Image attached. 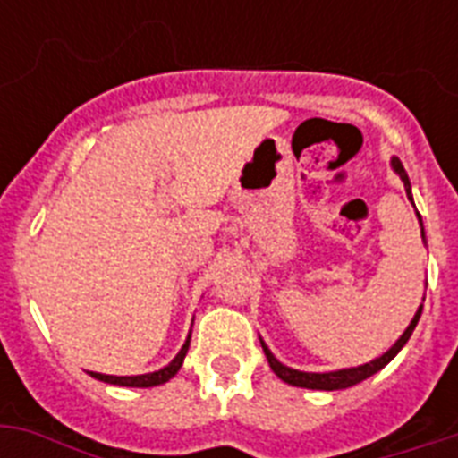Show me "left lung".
I'll use <instances>...</instances> for the list:
<instances>
[{
  "label": "left lung",
  "mask_w": 458,
  "mask_h": 458,
  "mask_svg": "<svg viewBox=\"0 0 458 458\" xmlns=\"http://www.w3.org/2000/svg\"><path fill=\"white\" fill-rule=\"evenodd\" d=\"M392 171L397 173L399 178H402V182H404V190H406V197H409V201L413 204V194H411V182H409V175H406L404 165H402V161H399L397 157H392ZM413 208H416V204H413ZM416 216H419V223H420V237H423V242H426V233H423V221H420V214L416 211ZM426 300V297H423ZM420 311H423V304L419 306V311L413 313L411 323L406 326V330L402 333V337H399L394 344H392L387 352H385L383 356H377V359H373V361L369 363H361V366H352V369H340V370H326V373H306V370H297V369H290V366H285L283 361H278L276 356H273V352L268 349V344H266L261 337V347H264V354L266 359H268V366L273 369V373L283 380V383L287 385H294V387H306V390H323V392H333V390H347V387H352V385L361 383V380H366V377L376 376L377 370L385 369L387 363L394 359V356L399 354V349L404 347L406 342H409V337H411L413 327H416V323H419L420 318Z\"/></svg>",
  "instance_id": "obj_1"
}]
</instances>
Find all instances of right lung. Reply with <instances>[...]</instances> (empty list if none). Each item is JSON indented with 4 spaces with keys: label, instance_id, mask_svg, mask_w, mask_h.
Returning <instances> with one entry per match:
<instances>
[{
    "label": "right lung",
    "instance_id": "add662e5",
    "mask_svg": "<svg viewBox=\"0 0 458 458\" xmlns=\"http://www.w3.org/2000/svg\"><path fill=\"white\" fill-rule=\"evenodd\" d=\"M190 335H187L185 344L180 347V352L175 354V359H173L168 366H164V369L154 370V373H142V376H104V373H95V370H89V376L97 377V380H102V383L121 385V387H157V385L168 383V380H171V377L178 373L180 366H182V361H185L187 349H190Z\"/></svg>",
    "mask_w": 458,
    "mask_h": 458
}]
</instances>
